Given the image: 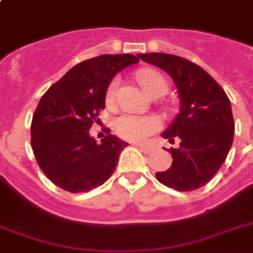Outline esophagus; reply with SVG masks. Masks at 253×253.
I'll return each mask as SVG.
<instances>
[{"mask_svg": "<svg viewBox=\"0 0 253 253\" xmlns=\"http://www.w3.org/2000/svg\"><path fill=\"white\" fill-rule=\"evenodd\" d=\"M137 147L141 150V151H143V152H150V151H151L150 146H147V145H143V143H137Z\"/></svg>", "mask_w": 253, "mask_h": 253, "instance_id": "34e87169", "label": "esophagus"}]
</instances>
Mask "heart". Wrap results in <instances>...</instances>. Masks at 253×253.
<instances>
[{
	"label": "heart",
	"mask_w": 253,
	"mask_h": 253,
	"mask_svg": "<svg viewBox=\"0 0 253 253\" xmlns=\"http://www.w3.org/2000/svg\"><path fill=\"white\" fill-rule=\"evenodd\" d=\"M138 83L147 95H163L168 89V82L160 72L152 68H143L137 72ZM121 84L120 77H115L110 82L106 90L107 104H112L117 97ZM160 126V122L152 116L122 115L115 120V129L121 137L131 141H142L151 135Z\"/></svg>",
	"instance_id": "obj_1"
}]
</instances>
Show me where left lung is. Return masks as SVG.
Masks as SVG:
<instances>
[{"instance_id": "1", "label": "left lung", "mask_w": 253, "mask_h": 253, "mask_svg": "<svg viewBox=\"0 0 253 253\" xmlns=\"http://www.w3.org/2000/svg\"><path fill=\"white\" fill-rule=\"evenodd\" d=\"M141 60L165 70L174 81L180 98L179 113L163 137L171 147V168L156 172L168 188L190 192L213 179L233 142L234 122L231 102L219 84L192 61L164 53L138 54Z\"/></svg>"}]
</instances>
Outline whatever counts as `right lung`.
<instances>
[{"label":"right lung","instance_id":"obj_1","mask_svg":"<svg viewBox=\"0 0 253 253\" xmlns=\"http://www.w3.org/2000/svg\"><path fill=\"white\" fill-rule=\"evenodd\" d=\"M132 54L99 55L73 67L45 92L33 116L31 147L51 183L70 193L89 192L115 171L128 145L108 135L89 136L106 107V90L118 72L138 63Z\"/></svg>","mask_w":253,"mask_h":253}]
</instances>
